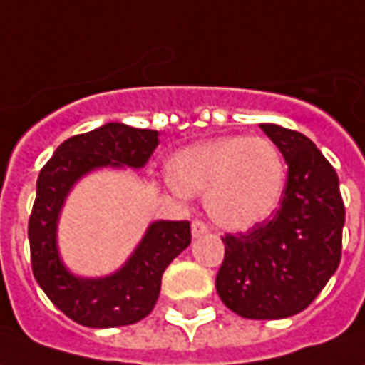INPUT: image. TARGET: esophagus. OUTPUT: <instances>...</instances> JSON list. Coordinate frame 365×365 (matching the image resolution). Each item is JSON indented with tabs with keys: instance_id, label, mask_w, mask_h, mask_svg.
<instances>
[{
	"instance_id": "1",
	"label": "esophagus",
	"mask_w": 365,
	"mask_h": 365,
	"mask_svg": "<svg viewBox=\"0 0 365 365\" xmlns=\"http://www.w3.org/2000/svg\"><path fill=\"white\" fill-rule=\"evenodd\" d=\"M207 231H209L207 225H205L203 221H193V223H191V235L195 237V239L201 235H205Z\"/></svg>"
}]
</instances>
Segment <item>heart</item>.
<instances>
[{
    "mask_svg": "<svg viewBox=\"0 0 365 365\" xmlns=\"http://www.w3.org/2000/svg\"><path fill=\"white\" fill-rule=\"evenodd\" d=\"M165 175L182 195H205L209 217L227 231L267 223L287 187V165L277 144L245 134L183 148L168 160Z\"/></svg>",
    "mask_w": 365,
    "mask_h": 365,
    "instance_id": "b5f03b06",
    "label": "heart"
}]
</instances>
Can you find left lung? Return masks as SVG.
<instances>
[{
    "mask_svg": "<svg viewBox=\"0 0 365 365\" xmlns=\"http://www.w3.org/2000/svg\"><path fill=\"white\" fill-rule=\"evenodd\" d=\"M261 130L289 165L287 190L271 221L225 235L215 289L235 314L279 320L302 312L336 272L346 211L338 174L312 140L279 124Z\"/></svg>",
    "mask_w": 365,
    "mask_h": 365,
    "instance_id": "8db88e82",
    "label": "left lung"
}]
</instances>
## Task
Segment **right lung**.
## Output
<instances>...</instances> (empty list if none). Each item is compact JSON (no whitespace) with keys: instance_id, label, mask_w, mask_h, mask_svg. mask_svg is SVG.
<instances>
[{"instance_id":"obj_1","label":"right lung","mask_w":365,"mask_h":365,"mask_svg":"<svg viewBox=\"0 0 365 365\" xmlns=\"http://www.w3.org/2000/svg\"><path fill=\"white\" fill-rule=\"evenodd\" d=\"M160 144L156 130L108 122L65 140L37 180L29 217L35 280L55 307L88 328H116L146 318L156 307L162 274L191 243L190 221L158 219L116 271L83 277L68 269L58 249V219L76 183L96 170H142Z\"/></svg>"}]
</instances>
